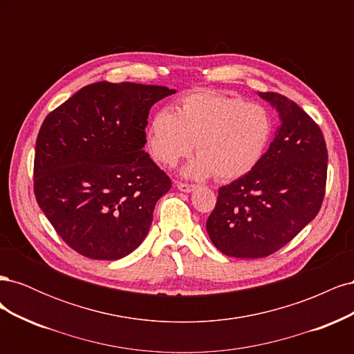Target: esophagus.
Here are the masks:
<instances>
[{
  "mask_svg": "<svg viewBox=\"0 0 354 354\" xmlns=\"http://www.w3.org/2000/svg\"><path fill=\"white\" fill-rule=\"evenodd\" d=\"M177 187H178V190H181V192H186V194H189V192H192V190H195V185H189V183H183V181H178L177 183Z\"/></svg>",
  "mask_w": 354,
  "mask_h": 354,
  "instance_id": "34e87169",
  "label": "esophagus"
}]
</instances>
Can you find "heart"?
I'll return each instance as SVG.
<instances>
[{
  "label": "heart",
  "instance_id": "heart-1",
  "mask_svg": "<svg viewBox=\"0 0 354 354\" xmlns=\"http://www.w3.org/2000/svg\"><path fill=\"white\" fill-rule=\"evenodd\" d=\"M274 131L272 113L236 95L196 91L181 97L176 111L159 109L147 128V145L158 162L176 165L195 147L199 153L186 176L221 181L241 178L260 164Z\"/></svg>",
  "mask_w": 354,
  "mask_h": 354
}]
</instances>
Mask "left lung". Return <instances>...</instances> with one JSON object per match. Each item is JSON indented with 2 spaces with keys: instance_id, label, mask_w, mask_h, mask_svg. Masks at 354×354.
<instances>
[{
  "instance_id": "8db88e82",
  "label": "left lung",
  "mask_w": 354,
  "mask_h": 354,
  "mask_svg": "<svg viewBox=\"0 0 354 354\" xmlns=\"http://www.w3.org/2000/svg\"><path fill=\"white\" fill-rule=\"evenodd\" d=\"M281 116L270 147L250 174L218 189L207 220L223 254L263 259L291 242L322 207L328 149L320 127L291 99L259 93Z\"/></svg>"
}]
</instances>
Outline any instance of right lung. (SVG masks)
<instances>
[{
  "label": "right lung",
  "instance_id": "1",
  "mask_svg": "<svg viewBox=\"0 0 354 354\" xmlns=\"http://www.w3.org/2000/svg\"><path fill=\"white\" fill-rule=\"evenodd\" d=\"M164 85H85L47 115L37 137L34 194L59 236L93 260L140 245L171 178L143 151L149 111Z\"/></svg>",
  "mask_w": 354,
  "mask_h": 354
}]
</instances>
